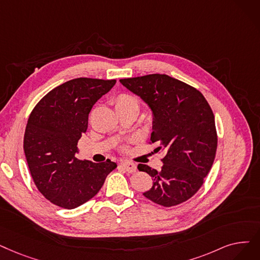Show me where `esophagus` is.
Wrapping results in <instances>:
<instances>
[{"instance_id": "1", "label": "esophagus", "mask_w": 260, "mask_h": 260, "mask_svg": "<svg viewBox=\"0 0 260 260\" xmlns=\"http://www.w3.org/2000/svg\"><path fill=\"white\" fill-rule=\"evenodd\" d=\"M120 166L124 169V170L129 172V173H134V172H136V170H137L136 165L133 164V162H129V161H123V162L120 164Z\"/></svg>"}]
</instances>
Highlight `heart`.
Listing matches in <instances>:
<instances>
[{
	"mask_svg": "<svg viewBox=\"0 0 260 260\" xmlns=\"http://www.w3.org/2000/svg\"><path fill=\"white\" fill-rule=\"evenodd\" d=\"M112 103L115 105V108L117 111H121V110H127V109H136L139 110V102L138 100L133 96L129 93H120L119 95H117ZM122 150H126V148H122Z\"/></svg>",
	"mask_w": 260,
	"mask_h": 260,
	"instance_id": "obj_1",
	"label": "heart"
}]
</instances>
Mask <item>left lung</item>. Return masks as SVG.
<instances>
[{
  "mask_svg": "<svg viewBox=\"0 0 260 260\" xmlns=\"http://www.w3.org/2000/svg\"><path fill=\"white\" fill-rule=\"evenodd\" d=\"M121 84L139 95L153 110L150 143L165 150L160 171L139 164L153 178L143 196L158 205L172 207L192 198L216 157L218 136L213 112L198 89L166 74L122 78Z\"/></svg>",
  "mask_w": 260,
  "mask_h": 260,
  "instance_id": "left-lung-1",
  "label": "left lung"
}]
</instances>
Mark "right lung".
I'll return each mask as SVG.
<instances>
[{
  "mask_svg": "<svg viewBox=\"0 0 260 260\" xmlns=\"http://www.w3.org/2000/svg\"><path fill=\"white\" fill-rule=\"evenodd\" d=\"M115 84L116 80L74 78L51 90L31 110L23 149L34 183L54 205L66 209L83 205L117 168L109 159L95 164L75 156L90 110Z\"/></svg>",
  "mask_w": 260,
  "mask_h": 260,
  "instance_id": "right-lung-1",
  "label": "right lung"
}]
</instances>
